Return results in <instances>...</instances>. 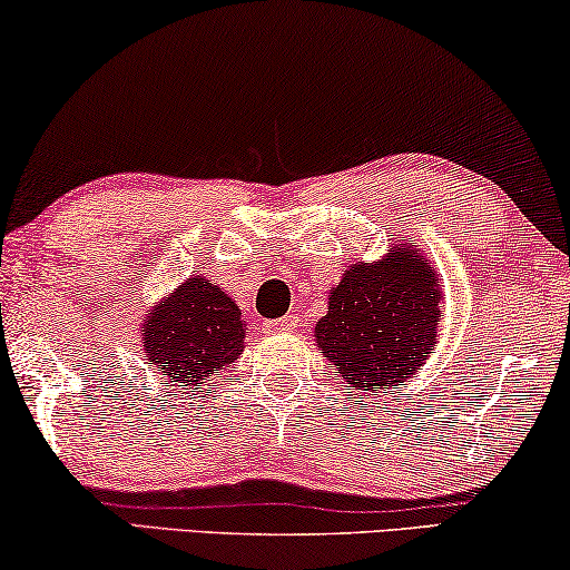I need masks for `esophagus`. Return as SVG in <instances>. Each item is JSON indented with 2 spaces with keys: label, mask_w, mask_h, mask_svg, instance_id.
Wrapping results in <instances>:
<instances>
[{
  "label": "esophagus",
  "mask_w": 570,
  "mask_h": 570,
  "mask_svg": "<svg viewBox=\"0 0 570 570\" xmlns=\"http://www.w3.org/2000/svg\"><path fill=\"white\" fill-rule=\"evenodd\" d=\"M296 323H299V317H296V315H284V317L274 320V323H271L268 327H274V331H294Z\"/></svg>",
  "instance_id": "obj_1"
}]
</instances>
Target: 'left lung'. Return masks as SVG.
I'll return each mask as SVG.
<instances>
[{
	"mask_svg": "<svg viewBox=\"0 0 570 570\" xmlns=\"http://www.w3.org/2000/svg\"><path fill=\"white\" fill-rule=\"evenodd\" d=\"M327 296V315L315 325L317 351L356 390L397 387L434 354L442 292L413 239L382 261L348 266Z\"/></svg>",
	"mask_w": 570,
	"mask_h": 570,
	"instance_id": "obj_1",
	"label": "left lung"
}]
</instances>
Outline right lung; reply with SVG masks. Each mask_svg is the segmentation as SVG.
Instances as JSON below:
<instances>
[{
  "label": "right lung",
  "instance_id": "obj_1",
  "mask_svg": "<svg viewBox=\"0 0 570 570\" xmlns=\"http://www.w3.org/2000/svg\"><path fill=\"white\" fill-rule=\"evenodd\" d=\"M243 338V312L204 276L188 278L155 304L141 331L144 354L157 372L190 392L237 362L245 348Z\"/></svg>",
  "mask_w": 570,
  "mask_h": 570
}]
</instances>
